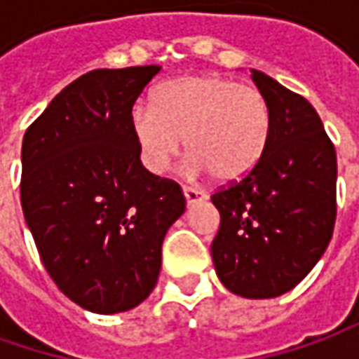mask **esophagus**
I'll return each instance as SVG.
<instances>
[{"label": "esophagus", "mask_w": 359, "mask_h": 359, "mask_svg": "<svg viewBox=\"0 0 359 359\" xmlns=\"http://www.w3.org/2000/svg\"><path fill=\"white\" fill-rule=\"evenodd\" d=\"M182 193H184V198H187V205H196V203H203V201L207 198V195H205L203 191L191 189V187H184Z\"/></svg>", "instance_id": "1"}]
</instances>
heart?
Masks as SVG:
<instances>
[{"label":"heart","instance_id":"obj_1","mask_svg":"<svg viewBox=\"0 0 359 359\" xmlns=\"http://www.w3.org/2000/svg\"><path fill=\"white\" fill-rule=\"evenodd\" d=\"M133 136L142 163L163 175L182 149L195 172L233 182L247 177L263 158L271 136V108L257 88L223 76H184L164 82L150 104L134 106Z\"/></svg>","mask_w":359,"mask_h":359}]
</instances>
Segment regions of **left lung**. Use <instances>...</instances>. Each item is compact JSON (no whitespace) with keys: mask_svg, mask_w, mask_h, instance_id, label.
<instances>
[{"mask_svg":"<svg viewBox=\"0 0 359 359\" xmlns=\"http://www.w3.org/2000/svg\"><path fill=\"white\" fill-rule=\"evenodd\" d=\"M271 108L261 163L210 196L221 226L210 245L215 271L231 293L279 297L316 267L335 223L337 161L320 114L304 96L251 70Z\"/></svg>","mask_w":359,"mask_h":359,"instance_id":"1","label":"left lung"}]
</instances>
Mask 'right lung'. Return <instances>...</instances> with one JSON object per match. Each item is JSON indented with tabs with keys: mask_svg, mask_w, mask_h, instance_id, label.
<instances>
[{
	"mask_svg": "<svg viewBox=\"0 0 359 359\" xmlns=\"http://www.w3.org/2000/svg\"><path fill=\"white\" fill-rule=\"evenodd\" d=\"M158 72H88L25 130V223L60 291L94 313L128 311L149 297L164 235L184 212L179 184L142 166L130 126L134 102Z\"/></svg>",
	"mask_w": 359,
	"mask_h": 359,
	"instance_id": "1",
	"label": "right lung"
}]
</instances>
